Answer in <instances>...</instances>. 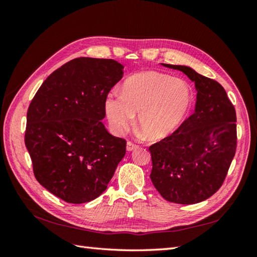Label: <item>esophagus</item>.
<instances>
[{"label":"esophagus","mask_w":257,"mask_h":257,"mask_svg":"<svg viewBox=\"0 0 257 257\" xmlns=\"http://www.w3.org/2000/svg\"><path fill=\"white\" fill-rule=\"evenodd\" d=\"M138 148H139V146L132 143V141H128V143H127V150L128 151H133V150H136V149H138Z\"/></svg>","instance_id":"34e87169"}]
</instances>
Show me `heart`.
I'll return each instance as SVG.
<instances>
[{
    "label": "heart",
    "mask_w": 257,
    "mask_h": 257,
    "mask_svg": "<svg viewBox=\"0 0 257 257\" xmlns=\"http://www.w3.org/2000/svg\"><path fill=\"white\" fill-rule=\"evenodd\" d=\"M193 94L182 79L144 72L125 79L122 90H114L106 98L107 118L114 132H122L139 112L141 129L150 140H161L176 133L188 118Z\"/></svg>",
    "instance_id": "1"
}]
</instances>
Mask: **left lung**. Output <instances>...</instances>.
Returning <instances> with one entry per match:
<instances>
[{"mask_svg": "<svg viewBox=\"0 0 257 257\" xmlns=\"http://www.w3.org/2000/svg\"><path fill=\"white\" fill-rule=\"evenodd\" d=\"M162 65L181 70L194 81L198 94L194 112L177 132L149 147L150 179L167 201L199 203L221 188L235 156V108L216 80L188 66Z\"/></svg>", "mask_w": 257, "mask_h": 257, "instance_id": "obj_1", "label": "left lung"}]
</instances>
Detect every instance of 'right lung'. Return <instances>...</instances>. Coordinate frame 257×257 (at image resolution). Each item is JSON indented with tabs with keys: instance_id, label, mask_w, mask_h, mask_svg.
I'll return each mask as SVG.
<instances>
[{
	"instance_id": "right-lung-1",
	"label": "right lung",
	"mask_w": 257,
	"mask_h": 257,
	"mask_svg": "<svg viewBox=\"0 0 257 257\" xmlns=\"http://www.w3.org/2000/svg\"><path fill=\"white\" fill-rule=\"evenodd\" d=\"M122 69L113 59H72L48 76L30 103L25 146L33 172L68 203L98 198L125 155V140L101 122L106 98Z\"/></svg>"
}]
</instances>
